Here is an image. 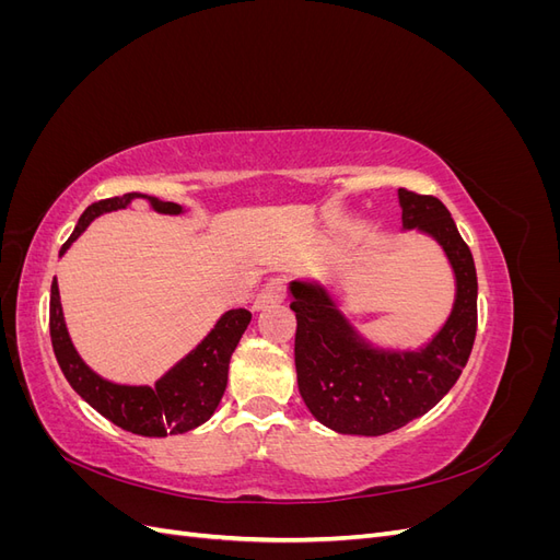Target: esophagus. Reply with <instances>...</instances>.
Instances as JSON below:
<instances>
[{"label": "esophagus", "mask_w": 560, "mask_h": 560, "mask_svg": "<svg viewBox=\"0 0 560 560\" xmlns=\"http://www.w3.org/2000/svg\"><path fill=\"white\" fill-rule=\"evenodd\" d=\"M284 296H287L284 280H282V278L268 280V282L264 284V290L257 294V299H254V311L266 308V306H270V303H282Z\"/></svg>", "instance_id": "34e87169"}]
</instances>
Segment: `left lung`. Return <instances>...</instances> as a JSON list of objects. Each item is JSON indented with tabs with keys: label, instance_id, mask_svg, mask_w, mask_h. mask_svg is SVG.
<instances>
[{
	"label": "left lung",
	"instance_id": "8db88e82",
	"mask_svg": "<svg viewBox=\"0 0 560 560\" xmlns=\"http://www.w3.org/2000/svg\"><path fill=\"white\" fill-rule=\"evenodd\" d=\"M404 229H420L444 247L455 270V306L420 352L366 346L322 287L292 282L296 313L294 362L299 393L311 413L341 434L378 436L428 413L460 378L477 336V268L446 206L399 189Z\"/></svg>",
	"mask_w": 560,
	"mask_h": 560
}]
</instances>
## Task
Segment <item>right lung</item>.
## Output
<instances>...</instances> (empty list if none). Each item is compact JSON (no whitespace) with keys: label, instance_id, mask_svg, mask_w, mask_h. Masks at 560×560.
Wrapping results in <instances>:
<instances>
[{"label":"right lung","instance_id":"right-lung-1","mask_svg":"<svg viewBox=\"0 0 560 560\" xmlns=\"http://www.w3.org/2000/svg\"><path fill=\"white\" fill-rule=\"evenodd\" d=\"M140 196L142 194H124L93 202V206H89L86 212L81 214L74 233L67 238L60 254L79 238L81 231L86 229L97 214L121 210L132 198ZM149 202L151 208L165 214L182 212L177 202H163L159 198H149ZM249 319L252 313L245 308H235L222 315V319L217 322V327L208 334L206 341L167 371V374L156 383V387L114 385L93 374V371L81 362L65 327L58 282L54 280V284H50V343H54L56 360L62 369L65 378L70 381V385L77 389V395L86 399L97 413H103L107 420L114 422V425L142 436L189 432L214 413L217 404L226 389L231 354L235 346H238L241 336L245 334Z\"/></svg>","mask_w":560,"mask_h":560}]
</instances>
